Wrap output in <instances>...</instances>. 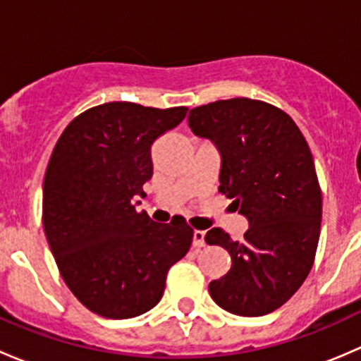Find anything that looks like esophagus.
<instances>
[{
    "mask_svg": "<svg viewBox=\"0 0 361 361\" xmlns=\"http://www.w3.org/2000/svg\"><path fill=\"white\" fill-rule=\"evenodd\" d=\"M204 235H206V232H204V231H194L192 245H194L195 248H202V246L206 245V241H204Z\"/></svg>",
    "mask_w": 361,
    "mask_h": 361,
    "instance_id": "esophagus-1",
    "label": "esophagus"
}]
</instances>
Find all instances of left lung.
<instances>
[{"mask_svg":"<svg viewBox=\"0 0 361 361\" xmlns=\"http://www.w3.org/2000/svg\"><path fill=\"white\" fill-rule=\"evenodd\" d=\"M188 126L216 145L218 190L250 224L243 243L218 227L204 238L232 258L211 297L232 314H269L300 288L318 248L322 188L307 141L292 116L248 97L194 108Z\"/></svg>","mask_w":361,"mask_h":361,"instance_id":"left-lung-1","label":"left lung"}]
</instances>
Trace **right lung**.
Wrapping results in <instances>:
<instances>
[{
  "label": "right lung",
  "instance_id": "right-lung-1",
  "mask_svg": "<svg viewBox=\"0 0 361 361\" xmlns=\"http://www.w3.org/2000/svg\"><path fill=\"white\" fill-rule=\"evenodd\" d=\"M187 110L99 104L69 122L50 155L47 241L68 288L103 318H134L155 307L167 271L190 250L194 231L183 216L155 224L134 206L154 174L152 145Z\"/></svg>",
  "mask_w": 361,
  "mask_h": 361
}]
</instances>
